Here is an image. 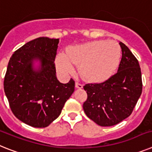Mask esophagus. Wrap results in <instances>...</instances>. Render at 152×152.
I'll use <instances>...</instances> for the list:
<instances>
[{"mask_svg":"<svg viewBox=\"0 0 152 152\" xmlns=\"http://www.w3.org/2000/svg\"><path fill=\"white\" fill-rule=\"evenodd\" d=\"M76 87L78 88V89H82L83 87V85L79 82H76Z\"/></svg>","mask_w":152,"mask_h":152,"instance_id":"obj_1","label":"esophagus"}]
</instances>
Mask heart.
<instances>
[{
    "instance_id": "b5f03b06",
    "label": "heart",
    "mask_w": 152,
    "mask_h": 152,
    "mask_svg": "<svg viewBox=\"0 0 152 152\" xmlns=\"http://www.w3.org/2000/svg\"><path fill=\"white\" fill-rule=\"evenodd\" d=\"M121 51L114 41H94L70 47L67 55L59 53L56 58L58 71L64 75L74 72L72 66H79L81 76L90 80L107 77L117 68Z\"/></svg>"
}]
</instances>
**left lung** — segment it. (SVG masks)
<instances>
[{
	"label": "left lung",
	"instance_id": "8db88e82",
	"mask_svg": "<svg viewBox=\"0 0 152 152\" xmlns=\"http://www.w3.org/2000/svg\"><path fill=\"white\" fill-rule=\"evenodd\" d=\"M119 44L122 58L117 72L104 82L83 86L87 94L84 112L102 127L116 125L129 117L142 92L138 61L125 45Z\"/></svg>",
	"mask_w": 152,
	"mask_h": 152
}]
</instances>
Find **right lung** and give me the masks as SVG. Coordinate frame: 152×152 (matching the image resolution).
I'll use <instances>...</instances> for the list:
<instances>
[{
	"label": "right lung",
	"instance_id": "obj_1",
	"mask_svg": "<svg viewBox=\"0 0 152 152\" xmlns=\"http://www.w3.org/2000/svg\"><path fill=\"white\" fill-rule=\"evenodd\" d=\"M58 39L40 37L14 52L8 62L4 90L11 111L23 123L45 127L60 115L74 92L75 81L62 83L55 66ZM40 64L35 68L34 62Z\"/></svg>",
	"mask_w": 152,
	"mask_h": 152
}]
</instances>
